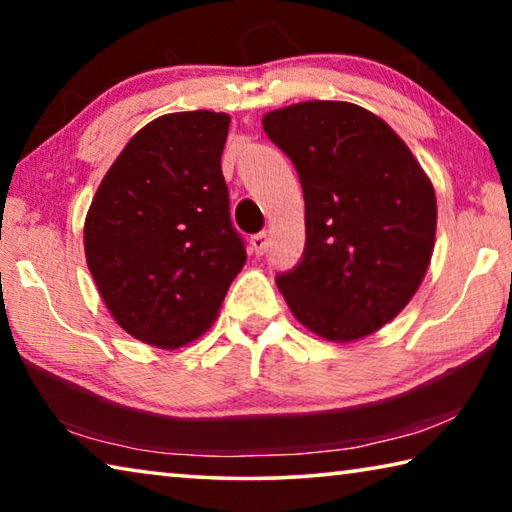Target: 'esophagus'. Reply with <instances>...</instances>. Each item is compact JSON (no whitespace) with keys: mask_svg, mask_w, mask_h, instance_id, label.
Here are the masks:
<instances>
[{"mask_svg":"<svg viewBox=\"0 0 512 512\" xmlns=\"http://www.w3.org/2000/svg\"><path fill=\"white\" fill-rule=\"evenodd\" d=\"M250 248H253L255 255H264L268 248V235L266 232H259V235L250 237Z\"/></svg>","mask_w":512,"mask_h":512,"instance_id":"obj_1","label":"esophagus"}]
</instances>
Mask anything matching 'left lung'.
I'll return each mask as SVG.
<instances>
[{"label":"left lung","mask_w":512,"mask_h":512,"mask_svg":"<svg viewBox=\"0 0 512 512\" xmlns=\"http://www.w3.org/2000/svg\"><path fill=\"white\" fill-rule=\"evenodd\" d=\"M305 194V253L277 289L309 332L350 343L409 305L436 244V192L409 146L375 112L302 101L266 112Z\"/></svg>","instance_id":"left-lung-1"}]
</instances>
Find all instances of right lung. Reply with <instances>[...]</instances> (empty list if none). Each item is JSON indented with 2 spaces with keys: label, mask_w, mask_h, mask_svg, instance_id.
<instances>
[{
  "label": "right lung",
  "mask_w": 512,
  "mask_h": 512,
  "mask_svg": "<svg viewBox=\"0 0 512 512\" xmlns=\"http://www.w3.org/2000/svg\"><path fill=\"white\" fill-rule=\"evenodd\" d=\"M230 115L171 112L117 155L85 216V259L110 316L146 345L176 350L219 316L246 264L221 171Z\"/></svg>",
  "instance_id": "obj_1"
}]
</instances>
